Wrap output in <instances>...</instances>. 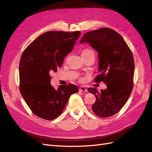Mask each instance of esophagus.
<instances>
[{"label": "esophagus", "instance_id": "esophagus-1", "mask_svg": "<svg viewBox=\"0 0 152 152\" xmlns=\"http://www.w3.org/2000/svg\"><path fill=\"white\" fill-rule=\"evenodd\" d=\"M79 91H82V92H87V89L85 87H80L79 88Z\"/></svg>", "mask_w": 152, "mask_h": 152}]
</instances>
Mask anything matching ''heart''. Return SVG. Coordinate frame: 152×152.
I'll list each match as a JSON object with an SVG mask.
<instances>
[{
  "mask_svg": "<svg viewBox=\"0 0 152 152\" xmlns=\"http://www.w3.org/2000/svg\"><path fill=\"white\" fill-rule=\"evenodd\" d=\"M90 53H94V52L91 49H84L82 53V56H83V55L88 54H90Z\"/></svg>",
  "mask_w": 152,
  "mask_h": 152,
  "instance_id": "b5f03b06",
  "label": "heart"
}]
</instances>
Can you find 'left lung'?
Here are the masks:
<instances>
[{"label":"left lung","mask_w":152,"mask_h":152,"mask_svg":"<svg viewBox=\"0 0 152 152\" xmlns=\"http://www.w3.org/2000/svg\"><path fill=\"white\" fill-rule=\"evenodd\" d=\"M81 43H89L99 57V74L96 82L107 86L99 92L87 89L96 96L92 110L100 117H109L118 113L126 104L133 88L134 61L132 51L122 37L113 29L102 28L85 34Z\"/></svg>","instance_id":"obj_1"}]
</instances>
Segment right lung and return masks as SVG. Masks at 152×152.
<instances>
[{
  "label": "right lung",
  "mask_w": 152,
  "mask_h": 152,
  "mask_svg": "<svg viewBox=\"0 0 152 152\" xmlns=\"http://www.w3.org/2000/svg\"><path fill=\"white\" fill-rule=\"evenodd\" d=\"M81 33L49 31L40 35L24 50L20 59V91L35 115L51 121L60 115L70 96L79 92L72 84L55 89L50 72H56Z\"/></svg>",
  "instance_id": "add662e5"
}]
</instances>
